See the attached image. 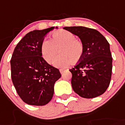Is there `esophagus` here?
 <instances>
[{
	"label": "esophagus",
	"mask_w": 125,
	"mask_h": 125,
	"mask_svg": "<svg viewBox=\"0 0 125 125\" xmlns=\"http://www.w3.org/2000/svg\"><path fill=\"white\" fill-rule=\"evenodd\" d=\"M64 72H65V70H64V69H60V73H61V74H63Z\"/></svg>",
	"instance_id": "34e87169"
}]
</instances>
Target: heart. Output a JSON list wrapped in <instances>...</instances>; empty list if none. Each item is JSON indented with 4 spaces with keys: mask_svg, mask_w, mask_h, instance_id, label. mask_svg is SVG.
I'll return each mask as SVG.
<instances>
[{
    "mask_svg": "<svg viewBox=\"0 0 125 125\" xmlns=\"http://www.w3.org/2000/svg\"><path fill=\"white\" fill-rule=\"evenodd\" d=\"M58 49L60 54L54 62L57 67H65L72 62L77 63L84 53L82 42L76 39L72 32L65 30L53 32L51 39H44L41 47L42 56L49 64L55 59Z\"/></svg>",
    "mask_w": 125,
    "mask_h": 125,
    "instance_id": "obj_1",
    "label": "heart"
}]
</instances>
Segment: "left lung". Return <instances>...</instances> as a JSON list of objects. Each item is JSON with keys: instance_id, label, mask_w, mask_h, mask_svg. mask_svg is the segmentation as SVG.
I'll use <instances>...</instances> for the list:
<instances>
[{"instance_id": "left-lung-1", "label": "left lung", "mask_w": 125, "mask_h": 125, "mask_svg": "<svg viewBox=\"0 0 125 125\" xmlns=\"http://www.w3.org/2000/svg\"><path fill=\"white\" fill-rule=\"evenodd\" d=\"M76 35L84 45V53L72 74L73 89L86 99L96 97L105 92L110 84L112 71V57L110 45L104 36L94 29L83 26L65 27Z\"/></svg>"}]
</instances>
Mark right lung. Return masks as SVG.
<instances>
[{"mask_svg":"<svg viewBox=\"0 0 125 125\" xmlns=\"http://www.w3.org/2000/svg\"><path fill=\"white\" fill-rule=\"evenodd\" d=\"M54 29L53 26L28 32L13 52L11 80L17 94L27 104L42 106L48 104L53 97L55 83L61 77L59 69L47 63L41 52L45 36Z\"/></svg>","mask_w":125,"mask_h":125,"instance_id":"1","label":"right lung"}]
</instances>
